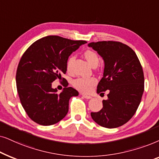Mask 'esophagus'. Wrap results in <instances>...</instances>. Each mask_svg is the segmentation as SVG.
Listing matches in <instances>:
<instances>
[{"label": "esophagus", "mask_w": 159, "mask_h": 159, "mask_svg": "<svg viewBox=\"0 0 159 159\" xmlns=\"http://www.w3.org/2000/svg\"><path fill=\"white\" fill-rule=\"evenodd\" d=\"M82 97H83L84 98L87 99L92 98V97H91V96H89V95H85V94H82Z\"/></svg>", "instance_id": "1"}]
</instances>
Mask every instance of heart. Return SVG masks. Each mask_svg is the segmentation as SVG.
Masks as SVG:
<instances>
[{"mask_svg": "<svg viewBox=\"0 0 159 159\" xmlns=\"http://www.w3.org/2000/svg\"><path fill=\"white\" fill-rule=\"evenodd\" d=\"M84 57L87 62L92 65V67H96L98 65L99 59L97 54L94 51L87 50L84 52ZM74 56L70 57L67 60L66 64V68L67 71H70L72 69V65L74 61ZM96 79L94 78H78L74 79L72 81V85L76 89L82 93H89L91 92L93 86L96 84Z\"/></svg>", "mask_w": 159, "mask_h": 159, "instance_id": "b5f03b06", "label": "heart"}]
</instances>
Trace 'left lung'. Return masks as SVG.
<instances>
[{"mask_svg": "<svg viewBox=\"0 0 159 159\" xmlns=\"http://www.w3.org/2000/svg\"><path fill=\"white\" fill-rule=\"evenodd\" d=\"M88 46L102 57L105 62L103 77L97 92L109 90L107 99L97 113H91L99 126L113 129L128 122L136 113L144 92L143 67L135 52L118 41H98Z\"/></svg>", "mask_w": 159, "mask_h": 159, "instance_id": "obj_1", "label": "left lung"}]
</instances>
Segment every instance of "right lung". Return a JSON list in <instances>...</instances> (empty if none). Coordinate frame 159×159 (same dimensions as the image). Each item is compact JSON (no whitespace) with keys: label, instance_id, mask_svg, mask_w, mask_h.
<instances>
[{"label":"right lung","instance_id":"1","mask_svg":"<svg viewBox=\"0 0 159 159\" xmlns=\"http://www.w3.org/2000/svg\"><path fill=\"white\" fill-rule=\"evenodd\" d=\"M86 43L49 35L34 42L23 54L16 70V89L23 108L33 121L50 126L67 115L70 99L78 92L65 82L57 94L52 83L62 79L69 56Z\"/></svg>","mask_w":159,"mask_h":159}]
</instances>
